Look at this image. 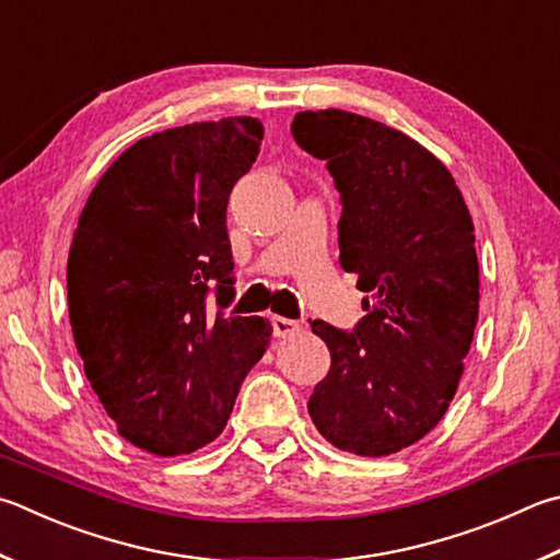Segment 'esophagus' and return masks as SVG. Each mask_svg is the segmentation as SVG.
<instances>
[{
  "instance_id": "34e87169",
  "label": "esophagus",
  "mask_w": 560,
  "mask_h": 560,
  "mask_svg": "<svg viewBox=\"0 0 560 560\" xmlns=\"http://www.w3.org/2000/svg\"><path fill=\"white\" fill-rule=\"evenodd\" d=\"M273 323V335H277L279 340H287V338H293V335H299L303 330V325L291 320V318H281V315H277V318L271 320Z\"/></svg>"
}]
</instances>
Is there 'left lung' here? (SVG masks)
I'll return each mask as SVG.
<instances>
[{"label": "left lung", "instance_id": "left-lung-1", "mask_svg": "<svg viewBox=\"0 0 560 560\" xmlns=\"http://www.w3.org/2000/svg\"><path fill=\"white\" fill-rule=\"evenodd\" d=\"M291 135L330 171L342 202L340 264L370 293L354 332L311 323L330 372L308 413L345 453H399L435 429L465 372L480 308L470 210L451 171L382 121L299 112Z\"/></svg>", "mask_w": 560, "mask_h": 560}]
</instances>
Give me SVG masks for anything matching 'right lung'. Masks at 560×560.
Segmentation results:
<instances>
[{"label":"right lung","instance_id":"1","mask_svg":"<svg viewBox=\"0 0 560 560\" xmlns=\"http://www.w3.org/2000/svg\"><path fill=\"white\" fill-rule=\"evenodd\" d=\"M257 117L139 139L90 192L68 254V313L88 382L137 448L186 455L218 439L271 323L232 301L230 190L257 161Z\"/></svg>","mask_w":560,"mask_h":560}]
</instances>
